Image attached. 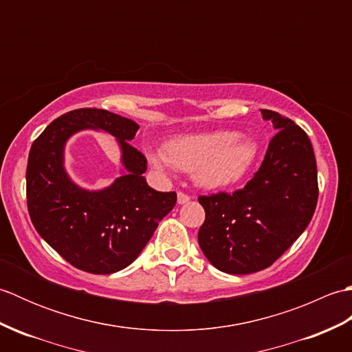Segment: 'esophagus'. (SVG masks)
<instances>
[{
	"label": "esophagus",
	"mask_w": 352,
	"mask_h": 352,
	"mask_svg": "<svg viewBox=\"0 0 352 352\" xmlns=\"http://www.w3.org/2000/svg\"><path fill=\"white\" fill-rule=\"evenodd\" d=\"M189 201H190V197L188 195V193H184V192L177 193V203L178 204H186V203H189Z\"/></svg>",
	"instance_id": "esophagus-1"
}]
</instances>
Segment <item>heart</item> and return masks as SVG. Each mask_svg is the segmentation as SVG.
Segmentation results:
<instances>
[{"instance_id": "obj_1", "label": "heart", "mask_w": 352, "mask_h": 352, "mask_svg": "<svg viewBox=\"0 0 352 352\" xmlns=\"http://www.w3.org/2000/svg\"><path fill=\"white\" fill-rule=\"evenodd\" d=\"M258 146L239 131L221 130L188 134L169 142L166 153H148L157 169L177 168L193 174L197 186L208 190L226 189L248 174L257 159Z\"/></svg>"}]
</instances>
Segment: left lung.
<instances>
[{"mask_svg":"<svg viewBox=\"0 0 352 352\" xmlns=\"http://www.w3.org/2000/svg\"><path fill=\"white\" fill-rule=\"evenodd\" d=\"M276 134L252 180L234 193L199 197L206 221L198 243L222 272L243 275L271 266L307 228L318 203L311 142L292 119L261 110Z\"/></svg>","mask_w":352,"mask_h":352,"instance_id":"obj_1","label":"left lung"}]
</instances>
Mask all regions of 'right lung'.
I'll return each instance as SVG.
<instances>
[{
	"mask_svg": "<svg viewBox=\"0 0 352 352\" xmlns=\"http://www.w3.org/2000/svg\"><path fill=\"white\" fill-rule=\"evenodd\" d=\"M81 129L113 135L122 148V177L89 191L64 168V146ZM139 125L102 109H78L52 121L28 154L27 206L33 226L52 250L81 271L113 274L131 265L177 203L175 192H157L145 177V155L130 142Z\"/></svg>",
	"mask_w": 352,
	"mask_h": 352,
	"instance_id": "add662e5",
	"label": "right lung"
}]
</instances>
